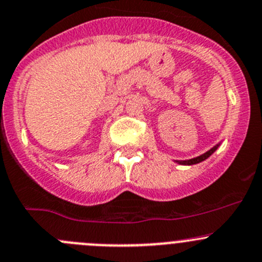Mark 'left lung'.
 <instances>
[{
  "instance_id": "obj_1",
  "label": "left lung",
  "mask_w": 262,
  "mask_h": 262,
  "mask_svg": "<svg viewBox=\"0 0 262 262\" xmlns=\"http://www.w3.org/2000/svg\"><path fill=\"white\" fill-rule=\"evenodd\" d=\"M223 142V141H222ZM222 142H219L217 144H215L212 148H210L209 151H206L205 154L200 155V156L197 157H193V159H189V160H175V162H178L179 165H194V164H200V162L205 161L206 159H209L210 156H211L212 154H214L215 151H216L217 148H219V146L222 144Z\"/></svg>"
}]
</instances>
